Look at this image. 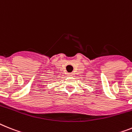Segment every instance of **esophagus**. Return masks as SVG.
Segmentation results:
<instances>
[{"label": "esophagus", "mask_w": 132, "mask_h": 132, "mask_svg": "<svg viewBox=\"0 0 132 132\" xmlns=\"http://www.w3.org/2000/svg\"><path fill=\"white\" fill-rule=\"evenodd\" d=\"M68 76H74V73L73 72H72V73H68Z\"/></svg>", "instance_id": "1"}]
</instances>
